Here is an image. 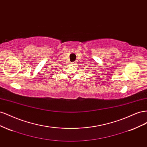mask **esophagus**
<instances>
[{
    "label": "esophagus",
    "instance_id": "34e87169",
    "mask_svg": "<svg viewBox=\"0 0 147 147\" xmlns=\"http://www.w3.org/2000/svg\"><path fill=\"white\" fill-rule=\"evenodd\" d=\"M72 64L73 65H74V64H75V62H73V63H72Z\"/></svg>",
    "mask_w": 147,
    "mask_h": 147
}]
</instances>
